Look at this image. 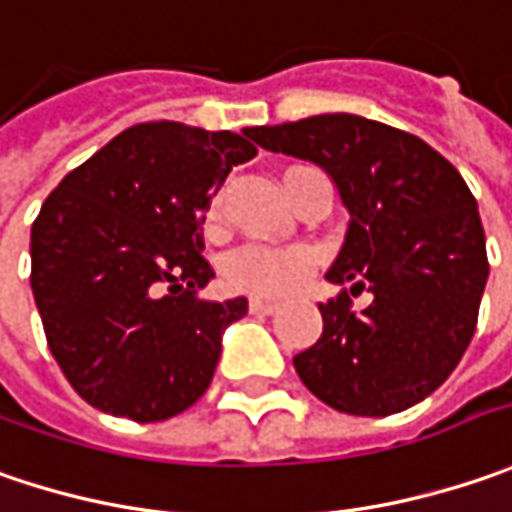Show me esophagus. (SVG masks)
Masks as SVG:
<instances>
[{
  "label": "esophagus",
  "instance_id": "34e87169",
  "mask_svg": "<svg viewBox=\"0 0 512 512\" xmlns=\"http://www.w3.org/2000/svg\"><path fill=\"white\" fill-rule=\"evenodd\" d=\"M249 312H252V315H272V312H278V303H275V300L252 298L249 300Z\"/></svg>",
  "mask_w": 512,
  "mask_h": 512
}]
</instances>
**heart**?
Segmentation results:
<instances>
[{
    "mask_svg": "<svg viewBox=\"0 0 512 512\" xmlns=\"http://www.w3.org/2000/svg\"><path fill=\"white\" fill-rule=\"evenodd\" d=\"M295 168L283 171V180ZM223 220V194H217L209 203L206 212V232H217ZM315 269V255L303 246H289V249H272V246H243L237 249L223 269L226 283L246 292V295H260V298H283L298 292L306 278Z\"/></svg>",
    "mask_w": 512,
    "mask_h": 512,
    "instance_id": "heart-1",
    "label": "heart"
}]
</instances>
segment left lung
<instances>
[{"mask_svg":"<svg viewBox=\"0 0 512 512\" xmlns=\"http://www.w3.org/2000/svg\"><path fill=\"white\" fill-rule=\"evenodd\" d=\"M246 134L266 151L318 163L335 180L352 220L326 278L373 292L361 313L348 292L318 303L323 332L295 355L300 381L349 415L378 418L424 401L473 341L490 272L464 177L415 134L355 114Z\"/></svg>","mask_w":512,"mask_h":512,"instance_id":"8db88e82","label":"left lung"}]
</instances>
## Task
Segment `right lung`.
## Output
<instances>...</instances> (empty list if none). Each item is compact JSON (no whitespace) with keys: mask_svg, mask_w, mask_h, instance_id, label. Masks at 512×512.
<instances>
[{"mask_svg":"<svg viewBox=\"0 0 512 512\" xmlns=\"http://www.w3.org/2000/svg\"><path fill=\"white\" fill-rule=\"evenodd\" d=\"M249 134L183 123L123 131L56 186L31 226V289L48 349L79 395L154 424L209 389L246 298L200 300L209 203Z\"/></svg>","mask_w":512,"mask_h":512,"instance_id":"obj_1","label":"right lung"}]
</instances>
